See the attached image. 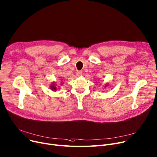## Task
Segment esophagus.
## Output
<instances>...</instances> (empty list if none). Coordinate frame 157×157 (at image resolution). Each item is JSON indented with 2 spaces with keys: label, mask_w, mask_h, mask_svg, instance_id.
I'll return each instance as SVG.
<instances>
[{
  "label": "esophagus",
  "mask_w": 157,
  "mask_h": 157,
  "mask_svg": "<svg viewBox=\"0 0 157 157\" xmlns=\"http://www.w3.org/2000/svg\"><path fill=\"white\" fill-rule=\"evenodd\" d=\"M77 75H78V76H81L82 75V71H78V72H77Z\"/></svg>",
  "instance_id": "esophagus-1"
}]
</instances>
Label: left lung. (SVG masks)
Segmentation results:
<instances>
[{
  "instance_id": "8db88e82",
  "label": "left lung",
  "mask_w": 157,
  "mask_h": 157,
  "mask_svg": "<svg viewBox=\"0 0 157 157\" xmlns=\"http://www.w3.org/2000/svg\"><path fill=\"white\" fill-rule=\"evenodd\" d=\"M108 86H109V84L108 83H107V84H105V88H107Z\"/></svg>"
}]
</instances>
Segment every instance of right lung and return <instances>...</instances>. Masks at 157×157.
I'll return each instance as SVG.
<instances>
[{"instance_id": "obj_1", "label": "right lung", "mask_w": 157, "mask_h": 157, "mask_svg": "<svg viewBox=\"0 0 157 157\" xmlns=\"http://www.w3.org/2000/svg\"><path fill=\"white\" fill-rule=\"evenodd\" d=\"M62 83H63V82H62ZM50 88L51 89V90H52L53 91H56L59 88H58V86H57V83H56V82H52V84L50 85Z\"/></svg>"}]
</instances>
